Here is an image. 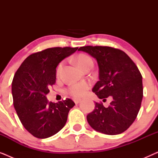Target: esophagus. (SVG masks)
Instances as JSON below:
<instances>
[{
  "instance_id": "obj_1",
  "label": "esophagus",
  "mask_w": 158,
  "mask_h": 158,
  "mask_svg": "<svg viewBox=\"0 0 158 158\" xmlns=\"http://www.w3.org/2000/svg\"><path fill=\"white\" fill-rule=\"evenodd\" d=\"M81 101V99H79V98H73V101H74L75 104H77V103H79L80 101Z\"/></svg>"
}]
</instances>
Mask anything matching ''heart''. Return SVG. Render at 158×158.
<instances>
[{"label": "heart", "instance_id": "heart-1", "mask_svg": "<svg viewBox=\"0 0 158 158\" xmlns=\"http://www.w3.org/2000/svg\"><path fill=\"white\" fill-rule=\"evenodd\" d=\"M76 62L80 68L83 70H85L88 68H93L94 61L92 58L85 54H81L76 57ZM64 67V62H61L58 64L57 68V74L59 75L62 70ZM90 84L86 82H80V83L70 84L66 88L65 93L75 98H79L84 96L86 92L89 90Z\"/></svg>", "mask_w": 158, "mask_h": 158}]
</instances>
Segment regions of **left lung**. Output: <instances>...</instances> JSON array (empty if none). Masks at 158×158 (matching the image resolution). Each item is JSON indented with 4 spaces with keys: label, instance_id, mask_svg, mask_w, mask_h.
<instances>
[{
    "label": "left lung",
    "instance_id": "obj_1",
    "mask_svg": "<svg viewBox=\"0 0 158 158\" xmlns=\"http://www.w3.org/2000/svg\"><path fill=\"white\" fill-rule=\"evenodd\" d=\"M96 58L99 81L93 88L100 99L112 101L108 108L96 102L87 115L88 124L99 132L116 135L135 122L143 97L142 76L132 60L121 49L107 46H85L78 49Z\"/></svg>",
    "mask_w": 158,
    "mask_h": 158
}]
</instances>
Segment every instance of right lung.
I'll use <instances>...</instances> for the list:
<instances>
[{
  "instance_id": "1",
  "label": "right lung",
  "mask_w": 158,
  "mask_h": 158,
  "mask_svg": "<svg viewBox=\"0 0 158 158\" xmlns=\"http://www.w3.org/2000/svg\"><path fill=\"white\" fill-rule=\"evenodd\" d=\"M78 47H52L30 55L15 73L12 81L14 106L24 128L34 137L44 139L61 130L69 111L70 98L48 102L46 95L56 82V68Z\"/></svg>"
}]
</instances>
